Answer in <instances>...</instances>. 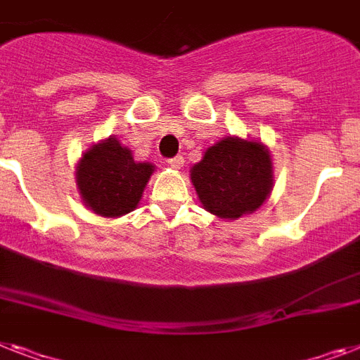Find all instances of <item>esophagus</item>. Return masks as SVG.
Returning <instances> with one entry per match:
<instances>
[{
  "label": "esophagus",
  "mask_w": 360,
  "mask_h": 360,
  "mask_svg": "<svg viewBox=\"0 0 360 360\" xmlns=\"http://www.w3.org/2000/svg\"><path fill=\"white\" fill-rule=\"evenodd\" d=\"M167 165L171 169H180V167H184V158L182 156H176V158H171V160H167Z\"/></svg>",
  "instance_id": "1"
}]
</instances>
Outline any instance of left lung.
<instances>
[{"mask_svg":"<svg viewBox=\"0 0 360 360\" xmlns=\"http://www.w3.org/2000/svg\"><path fill=\"white\" fill-rule=\"evenodd\" d=\"M202 207L222 221L257 212L274 187V163L263 141L226 136L189 171Z\"/></svg>","mask_w":360,"mask_h":360,"instance_id":"1","label":"left lung"}]
</instances>
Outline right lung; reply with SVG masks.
Here are the masks:
<instances>
[{
	"mask_svg": "<svg viewBox=\"0 0 360 360\" xmlns=\"http://www.w3.org/2000/svg\"><path fill=\"white\" fill-rule=\"evenodd\" d=\"M154 163L136 162L132 150L115 136L101 139L77 162L80 200L95 215L117 219L138 207L154 173Z\"/></svg>",
	"mask_w": 360,
	"mask_h": 360,
	"instance_id": "1",
	"label": "right lung"
}]
</instances>
